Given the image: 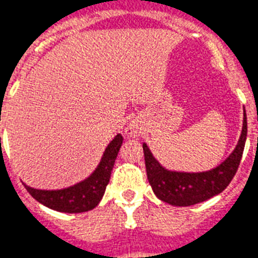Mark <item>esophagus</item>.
<instances>
[{"label":"esophagus","instance_id":"34e87169","mask_svg":"<svg viewBox=\"0 0 258 258\" xmlns=\"http://www.w3.org/2000/svg\"><path fill=\"white\" fill-rule=\"evenodd\" d=\"M138 133H139V128L135 124L127 125V128H125V134L128 136H138Z\"/></svg>","mask_w":258,"mask_h":258}]
</instances>
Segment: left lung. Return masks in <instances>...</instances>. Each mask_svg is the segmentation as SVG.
Wrapping results in <instances>:
<instances>
[{
	"label": "left lung",
	"instance_id": "left-lung-1",
	"mask_svg": "<svg viewBox=\"0 0 258 258\" xmlns=\"http://www.w3.org/2000/svg\"><path fill=\"white\" fill-rule=\"evenodd\" d=\"M246 114L244 110L243 131L235 151L215 169L202 173L170 172L153 157L147 144H143L148 181L153 192L162 202L172 206H191L218 196L226 189L237 172L246 140Z\"/></svg>",
	"mask_w": 258,
	"mask_h": 258
}]
</instances>
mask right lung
I'll use <instances>...</instances> for the list:
<instances>
[{
	"label": "right lung",
	"mask_w": 258,
	"mask_h": 258,
	"mask_svg": "<svg viewBox=\"0 0 258 258\" xmlns=\"http://www.w3.org/2000/svg\"><path fill=\"white\" fill-rule=\"evenodd\" d=\"M123 136L120 134L112 139L105 149L103 157L93 174L85 181L62 190H36L26 186V190L39 203L61 213H85L93 210L102 199L106 186L110 181V174L114 168V162L122 146Z\"/></svg>",
	"instance_id": "right-lung-1"
}]
</instances>
